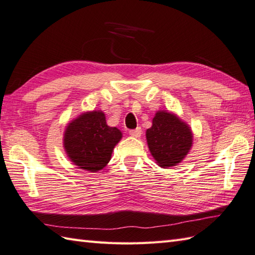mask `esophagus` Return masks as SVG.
Here are the masks:
<instances>
[{
    "label": "esophagus",
    "mask_w": 255,
    "mask_h": 255,
    "mask_svg": "<svg viewBox=\"0 0 255 255\" xmlns=\"http://www.w3.org/2000/svg\"><path fill=\"white\" fill-rule=\"evenodd\" d=\"M128 134L133 136V137H139V136L141 135V128L138 127V128H136L135 129H131V131L128 132Z\"/></svg>",
    "instance_id": "34e87169"
}]
</instances>
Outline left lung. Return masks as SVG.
Segmentation results:
<instances>
[{
  "label": "left lung",
  "mask_w": 255,
  "mask_h": 255,
  "mask_svg": "<svg viewBox=\"0 0 255 255\" xmlns=\"http://www.w3.org/2000/svg\"><path fill=\"white\" fill-rule=\"evenodd\" d=\"M148 148L161 167L175 166L186 157L192 145L191 129L179 118L160 110L146 131Z\"/></svg>",
  "instance_id": "obj_1"
}]
</instances>
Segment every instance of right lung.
<instances>
[{"instance_id": "obj_1", "label": "right lung", "mask_w": 255, "mask_h": 255, "mask_svg": "<svg viewBox=\"0 0 255 255\" xmlns=\"http://www.w3.org/2000/svg\"><path fill=\"white\" fill-rule=\"evenodd\" d=\"M121 138L120 129L107 126L103 111L94 110L80 115L68 124L64 147L74 165L97 172L107 165L115 146Z\"/></svg>"}]
</instances>
